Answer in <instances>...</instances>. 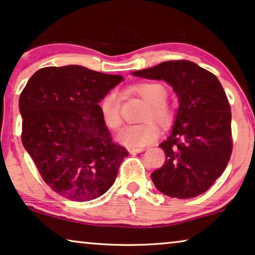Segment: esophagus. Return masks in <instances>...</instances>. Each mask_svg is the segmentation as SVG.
<instances>
[{
  "instance_id": "34e87169",
  "label": "esophagus",
  "mask_w": 255,
  "mask_h": 255,
  "mask_svg": "<svg viewBox=\"0 0 255 255\" xmlns=\"http://www.w3.org/2000/svg\"><path fill=\"white\" fill-rule=\"evenodd\" d=\"M128 151L130 153H138V152L144 151V147H128Z\"/></svg>"
}]
</instances>
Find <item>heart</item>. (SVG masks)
Returning <instances> with one entry per match:
<instances>
[{"instance_id": "b5f03b06", "label": "heart", "mask_w": 255, "mask_h": 255, "mask_svg": "<svg viewBox=\"0 0 255 255\" xmlns=\"http://www.w3.org/2000/svg\"><path fill=\"white\" fill-rule=\"evenodd\" d=\"M132 90L147 103L142 113V120L145 121L125 127L118 135V139L129 146H143L158 138L159 128L154 121L164 128L172 126L175 120V110L167 103L168 90L161 82H143ZM120 109L119 93L109 91L101 102V111L106 125L113 130H118L123 124Z\"/></svg>"}]
</instances>
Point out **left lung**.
I'll use <instances>...</instances> for the list:
<instances>
[{
  "label": "left lung",
  "instance_id": "obj_1",
  "mask_svg": "<svg viewBox=\"0 0 255 255\" xmlns=\"http://www.w3.org/2000/svg\"><path fill=\"white\" fill-rule=\"evenodd\" d=\"M132 75L165 80L180 101L172 134L160 144L165 164L151 174L154 185L178 199L206 192L225 172L233 152L231 110L222 85L210 71L184 59Z\"/></svg>",
  "mask_w": 255,
  "mask_h": 255
}]
</instances>
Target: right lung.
<instances>
[{"instance_id":"add662e5","label":"right lung","mask_w":255,"mask_h":255,"mask_svg":"<svg viewBox=\"0 0 255 255\" xmlns=\"http://www.w3.org/2000/svg\"><path fill=\"white\" fill-rule=\"evenodd\" d=\"M121 80L83 66H49L21 91L22 144L43 181L64 198L93 200L115 183L128 151L113 142L98 103Z\"/></svg>"}]
</instances>
